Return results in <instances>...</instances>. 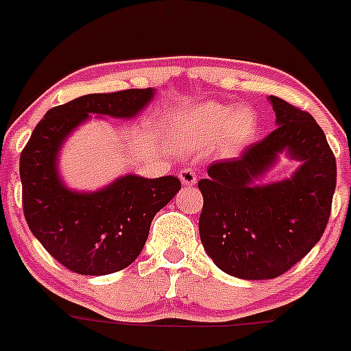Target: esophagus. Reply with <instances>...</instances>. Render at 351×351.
<instances>
[{"label": "esophagus", "instance_id": "obj_1", "mask_svg": "<svg viewBox=\"0 0 351 351\" xmlns=\"http://www.w3.org/2000/svg\"><path fill=\"white\" fill-rule=\"evenodd\" d=\"M179 179L184 186H187V187L194 186V184L197 182L196 171H194V169H182V171L179 172Z\"/></svg>", "mask_w": 351, "mask_h": 351}]
</instances>
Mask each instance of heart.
<instances>
[{
    "mask_svg": "<svg viewBox=\"0 0 351 351\" xmlns=\"http://www.w3.org/2000/svg\"><path fill=\"white\" fill-rule=\"evenodd\" d=\"M176 135L186 149H199L219 140L226 152H238L254 140L258 118L252 108L206 101L176 121Z\"/></svg>",
    "mask_w": 351,
    "mask_h": 351,
    "instance_id": "obj_1",
    "label": "heart"
}]
</instances>
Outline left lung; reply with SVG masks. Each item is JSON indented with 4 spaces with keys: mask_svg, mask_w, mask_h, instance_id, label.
<instances>
[{
    "mask_svg": "<svg viewBox=\"0 0 351 351\" xmlns=\"http://www.w3.org/2000/svg\"><path fill=\"white\" fill-rule=\"evenodd\" d=\"M277 128L241 157L213 162L199 180V234L206 254L230 276L276 279L323 237L337 187V162L306 111L270 96ZM285 153L302 165L291 178L258 184Z\"/></svg>",
    "mask_w": 351,
    "mask_h": 351,
    "instance_id": "left-lung-1",
    "label": "left lung"
}]
</instances>
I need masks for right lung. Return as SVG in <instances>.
Segmentation results:
<instances>
[{"mask_svg": "<svg viewBox=\"0 0 351 351\" xmlns=\"http://www.w3.org/2000/svg\"><path fill=\"white\" fill-rule=\"evenodd\" d=\"M155 89L86 95L56 106L35 126L20 157L23 213L47 252L82 276H108L135 262L154 216L179 193L174 176L118 177L103 189L74 191L59 172L67 136L91 118H135L154 99Z\"/></svg>", "mask_w": 351, "mask_h": 351, "instance_id": "add662e5", "label": "right lung"}]
</instances>
